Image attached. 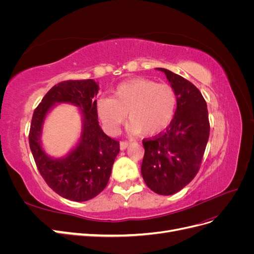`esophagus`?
<instances>
[{
	"label": "esophagus",
	"instance_id": "34e87169",
	"mask_svg": "<svg viewBox=\"0 0 254 254\" xmlns=\"http://www.w3.org/2000/svg\"><path fill=\"white\" fill-rule=\"evenodd\" d=\"M129 145H130V142H128V141H122L120 143V147H121L122 150H124V149H126L128 147Z\"/></svg>",
	"mask_w": 254,
	"mask_h": 254
}]
</instances>
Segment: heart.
<instances>
[{"label": "heart", "instance_id": "obj_1", "mask_svg": "<svg viewBox=\"0 0 254 254\" xmlns=\"http://www.w3.org/2000/svg\"><path fill=\"white\" fill-rule=\"evenodd\" d=\"M176 108L177 95L170 84L147 78L122 82L112 97H101L96 103L98 117L110 133L119 131L128 113L130 131L157 134L171 124Z\"/></svg>", "mask_w": 254, "mask_h": 254}]
</instances>
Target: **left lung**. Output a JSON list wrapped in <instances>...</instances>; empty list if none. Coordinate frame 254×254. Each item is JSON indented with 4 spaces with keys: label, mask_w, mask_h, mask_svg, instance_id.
Instances as JSON below:
<instances>
[{
    "label": "left lung",
    "mask_w": 254,
    "mask_h": 254,
    "mask_svg": "<svg viewBox=\"0 0 254 254\" xmlns=\"http://www.w3.org/2000/svg\"><path fill=\"white\" fill-rule=\"evenodd\" d=\"M165 73L177 95V109L164 132L144 139L142 177L159 195H173L197 175L210 135L206 103L193 83L166 68Z\"/></svg>",
    "instance_id": "left-lung-1"
}]
</instances>
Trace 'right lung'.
<instances>
[{"instance_id": "1", "label": "right lung", "mask_w": 254, "mask_h": 254, "mask_svg": "<svg viewBox=\"0 0 254 254\" xmlns=\"http://www.w3.org/2000/svg\"><path fill=\"white\" fill-rule=\"evenodd\" d=\"M98 89L93 79L61 81L45 94L33 114L28 140L38 171L55 193L68 200L86 201L101 193L120 152V142L105 134L98 124L94 99ZM57 102L78 105L83 114L80 142L63 159L47 156L40 143L44 119Z\"/></svg>"}]
</instances>
